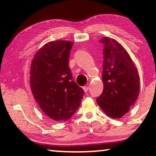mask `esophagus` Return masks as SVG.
<instances>
[{
    "instance_id": "34e87169",
    "label": "esophagus",
    "mask_w": 156,
    "mask_h": 156,
    "mask_svg": "<svg viewBox=\"0 0 156 156\" xmlns=\"http://www.w3.org/2000/svg\"><path fill=\"white\" fill-rule=\"evenodd\" d=\"M83 90H84V92H87L89 87V86H84L83 87Z\"/></svg>"
}]
</instances>
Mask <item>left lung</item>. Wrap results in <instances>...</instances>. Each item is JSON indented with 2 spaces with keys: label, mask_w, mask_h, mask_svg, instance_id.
<instances>
[{
  "label": "left lung",
  "mask_w": 156,
  "mask_h": 156,
  "mask_svg": "<svg viewBox=\"0 0 156 156\" xmlns=\"http://www.w3.org/2000/svg\"><path fill=\"white\" fill-rule=\"evenodd\" d=\"M100 43L104 44V89L96 101L108 116L120 118L138 98L140 77L129 54L119 43L109 37H104Z\"/></svg>",
  "instance_id": "obj_1"
}]
</instances>
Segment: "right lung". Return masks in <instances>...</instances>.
<instances>
[{
	"label": "right lung",
	"instance_id": "1",
	"mask_svg": "<svg viewBox=\"0 0 156 156\" xmlns=\"http://www.w3.org/2000/svg\"><path fill=\"white\" fill-rule=\"evenodd\" d=\"M73 44L49 42L36 52L31 65L30 86L34 98L43 112L56 121L72 117L84 96L69 68Z\"/></svg>",
	"mask_w": 156,
	"mask_h": 156
}]
</instances>
